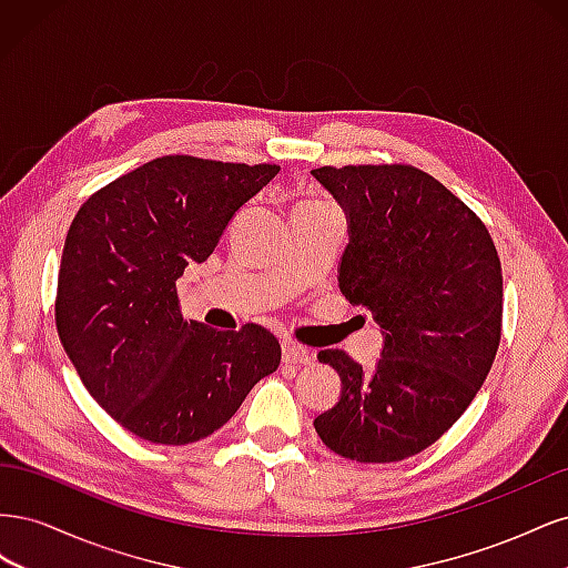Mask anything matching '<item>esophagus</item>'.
I'll use <instances>...</instances> for the list:
<instances>
[{"label":"esophagus","instance_id":"esophagus-1","mask_svg":"<svg viewBox=\"0 0 568 568\" xmlns=\"http://www.w3.org/2000/svg\"><path fill=\"white\" fill-rule=\"evenodd\" d=\"M282 357H284V363H288V365H307V363H311L313 353L303 348V346H298V343H294V341H284L282 343Z\"/></svg>","mask_w":568,"mask_h":568}]
</instances>
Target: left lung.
Instances as JSON below:
<instances>
[{
  "mask_svg": "<svg viewBox=\"0 0 568 568\" xmlns=\"http://www.w3.org/2000/svg\"><path fill=\"white\" fill-rule=\"evenodd\" d=\"M313 178L346 213L338 288L382 326L372 372L320 351L341 376L315 417L326 448L400 462L436 443L484 386L500 346L503 267L484 222L412 165H324Z\"/></svg>",
  "mask_w": 568,
  "mask_h": 568,
  "instance_id": "8db88e82",
  "label": "left lung"
}]
</instances>
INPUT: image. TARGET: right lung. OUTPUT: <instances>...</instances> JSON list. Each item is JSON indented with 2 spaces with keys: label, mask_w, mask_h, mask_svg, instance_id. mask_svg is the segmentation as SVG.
<instances>
[{
  "label": "right lung",
  "mask_w": 568,
  "mask_h": 568,
  "mask_svg": "<svg viewBox=\"0 0 568 568\" xmlns=\"http://www.w3.org/2000/svg\"><path fill=\"white\" fill-rule=\"evenodd\" d=\"M277 173L267 163L163 156L99 189L73 217L59 338L84 388L134 436L163 445L211 436L280 367V341L265 326L217 332L184 320L175 286Z\"/></svg>",
  "instance_id": "add662e5"
}]
</instances>
